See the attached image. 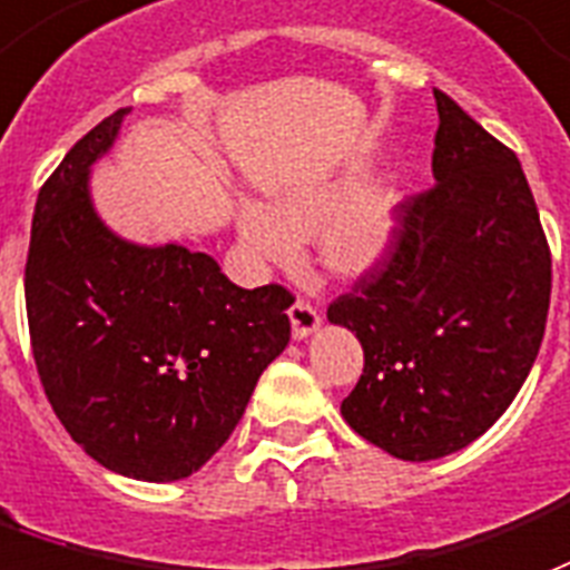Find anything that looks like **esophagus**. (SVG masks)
I'll return each mask as SVG.
<instances>
[{"label": "esophagus", "instance_id": "esophagus-1", "mask_svg": "<svg viewBox=\"0 0 570 570\" xmlns=\"http://www.w3.org/2000/svg\"><path fill=\"white\" fill-rule=\"evenodd\" d=\"M288 318H291V334H294V340H306V336L313 334L315 327L322 325V315H318V309H315L313 303H306V301L291 303Z\"/></svg>", "mask_w": 570, "mask_h": 570}]
</instances>
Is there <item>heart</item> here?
Returning <instances> with one entry per match:
<instances>
[{
  "instance_id": "heart-1",
  "label": "heart",
  "mask_w": 570,
  "mask_h": 570,
  "mask_svg": "<svg viewBox=\"0 0 570 570\" xmlns=\"http://www.w3.org/2000/svg\"><path fill=\"white\" fill-rule=\"evenodd\" d=\"M348 194H306L279 199L269 212L245 206L239 212V243L264 267H285L297 257V243L322 234V261L334 273L355 276L371 269L394 234V197L367 194L348 206Z\"/></svg>"
}]
</instances>
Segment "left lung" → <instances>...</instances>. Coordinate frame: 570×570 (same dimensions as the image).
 <instances>
[{
	"mask_svg": "<svg viewBox=\"0 0 570 570\" xmlns=\"http://www.w3.org/2000/svg\"><path fill=\"white\" fill-rule=\"evenodd\" d=\"M434 185L394 206L385 255L327 306L364 373L340 413L394 459L464 450L517 397L541 348L552 261L517 154L434 90Z\"/></svg>",
	"mask_w": 570,
	"mask_h": 570,
	"instance_id": "1",
	"label": "left lung"
}]
</instances>
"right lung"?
<instances>
[{
    "label": "right lung",
    "mask_w": 570,
    "mask_h": 570,
    "mask_svg": "<svg viewBox=\"0 0 570 570\" xmlns=\"http://www.w3.org/2000/svg\"><path fill=\"white\" fill-rule=\"evenodd\" d=\"M130 109L99 120L41 185L27 255L32 358L69 438L115 473L173 483L234 434L288 346V288H239L203 252L132 245L99 222L90 164Z\"/></svg>",
    "instance_id": "1"
}]
</instances>
